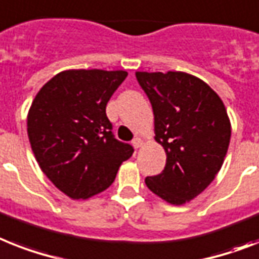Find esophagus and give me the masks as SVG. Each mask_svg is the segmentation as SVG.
Returning a JSON list of instances; mask_svg holds the SVG:
<instances>
[{
	"label": "esophagus",
	"instance_id": "obj_1",
	"mask_svg": "<svg viewBox=\"0 0 259 259\" xmlns=\"http://www.w3.org/2000/svg\"><path fill=\"white\" fill-rule=\"evenodd\" d=\"M143 144H144V142H143V139L140 138H135L134 140H132V145H134L135 148H140Z\"/></svg>",
	"mask_w": 259,
	"mask_h": 259
}]
</instances>
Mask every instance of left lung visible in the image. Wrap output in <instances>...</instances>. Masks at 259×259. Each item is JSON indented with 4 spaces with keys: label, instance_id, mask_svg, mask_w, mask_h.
I'll return each mask as SVG.
<instances>
[{
    "label": "left lung",
    "instance_id": "obj_1",
    "mask_svg": "<svg viewBox=\"0 0 259 259\" xmlns=\"http://www.w3.org/2000/svg\"><path fill=\"white\" fill-rule=\"evenodd\" d=\"M152 104L155 139L166 163L149 176V191L173 205H183L205 191L221 169L232 127L221 98L196 76L181 71L136 72Z\"/></svg>",
    "mask_w": 259,
    "mask_h": 259
}]
</instances>
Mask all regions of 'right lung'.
Returning a JSON list of instances; mask_svg holds the SVG:
<instances>
[{"instance_id": "1", "label": "right lung", "mask_w": 259, "mask_h": 259, "mask_svg": "<svg viewBox=\"0 0 259 259\" xmlns=\"http://www.w3.org/2000/svg\"><path fill=\"white\" fill-rule=\"evenodd\" d=\"M127 71L66 70L34 98L27 135L49 180L68 197L84 200L106 191L134 153L116 140L106 106Z\"/></svg>"}]
</instances>
